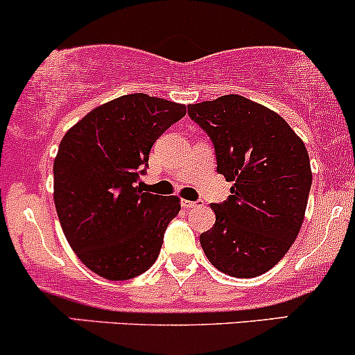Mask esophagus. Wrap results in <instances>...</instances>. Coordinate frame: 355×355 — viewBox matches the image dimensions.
I'll use <instances>...</instances> for the list:
<instances>
[{"instance_id":"esophagus-1","label":"esophagus","mask_w":355,"mask_h":355,"mask_svg":"<svg viewBox=\"0 0 355 355\" xmlns=\"http://www.w3.org/2000/svg\"><path fill=\"white\" fill-rule=\"evenodd\" d=\"M202 202H192V200H182V207L184 209H193V207H200Z\"/></svg>"}]
</instances>
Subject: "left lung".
I'll return each mask as SVG.
<instances>
[{
  "label": "left lung",
  "mask_w": 355,
  "mask_h": 355,
  "mask_svg": "<svg viewBox=\"0 0 355 355\" xmlns=\"http://www.w3.org/2000/svg\"><path fill=\"white\" fill-rule=\"evenodd\" d=\"M189 116L212 139L217 171L234 184L227 200L210 205L216 224L200 234L202 249L225 275H263L302 229L311 187L305 143L278 112L237 94L190 104Z\"/></svg>",
  "instance_id": "obj_1"
}]
</instances>
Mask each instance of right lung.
Masks as SVG:
<instances>
[{
  "mask_svg": "<svg viewBox=\"0 0 355 355\" xmlns=\"http://www.w3.org/2000/svg\"><path fill=\"white\" fill-rule=\"evenodd\" d=\"M185 114V104L128 94L92 109L62 138L53 202L70 248L96 275L124 282L157 261L180 198L136 184L153 143Z\"/></svg>",
  "mask_w": 355,
  "mask_h": 355,
  "instance_id": "obj_1",
  "label": "right lung"
}]
</instances>
